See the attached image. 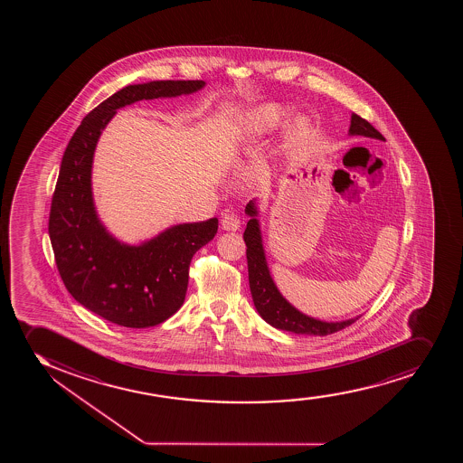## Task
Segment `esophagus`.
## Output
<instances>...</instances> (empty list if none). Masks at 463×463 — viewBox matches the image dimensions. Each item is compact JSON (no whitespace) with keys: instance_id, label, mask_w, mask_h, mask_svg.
<instances>
[{"instance_id":"1","label":"esophagus","mask_w":463,"mask_h":463,"mask_svg":"<svg viewBox=\"0 0 463 463\" xmlns=\"http://www.w3.org/2000/svg\"><path fill=\"white\" fill-rule=\"evenodd\" d=\"M221 225L227 232H236L241 227V219L234 213H225L222 219H221Z\"/></svg>"}]
</instances>
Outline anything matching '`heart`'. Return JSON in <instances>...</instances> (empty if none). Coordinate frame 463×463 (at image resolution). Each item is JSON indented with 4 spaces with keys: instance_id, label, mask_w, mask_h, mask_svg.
<instances>
[{
    "instance_id": "b5f03b06",
    "label": "heart",
    "mask_w": 463,
    "mask_h": 463,
    "mask_svg": "<svg viewBox=\"0 0 463 463\" xmlns=\"http://www.w3.org/2000/svg\"><path fill=\"white\" fill-rule=\"evenodd\" d=\"M281 118V112L278 111L277 108L267 107L264 109H260L258 114H255L253 118H250L249 122L245 123V134H260L264 133L267 129L275 127ZM244 136V134H241ZM303 136V129L299 125L292 128V140L297 142L298 138Z\"/></svg>"
}]
</instances>
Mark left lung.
<instances>
[{"label":"left lung","mask_w":463,"mask_h":463,"mask_svg":"<svg viewBox=\"0 0 463 463\" xmlns=\"http://www.w3.org/2000/svg\"><path fill=\"white\" fill-rule=\"evenodd\" d=\"M349 133L366 136V137L380 138L383 136L380 131L367 122L366 118H360L358 114H352L351 128ZM245 212L251 216L247 222V229L244 232L245 245H247V266H249V282H250L251 298L260 317L266 319L269 325L277 329L301 334V335L326 336L335 334L355 323L356 319H347L341 323H326L319 319L310 318L306 315L298 312L297 308L282 298L278 292L275 282L271 279L269 269H267L266 256L260 242V223L256 221V208L253 203L245 207Z\"/></svg>","instance_id":"left-lung-1"}]
</instances>
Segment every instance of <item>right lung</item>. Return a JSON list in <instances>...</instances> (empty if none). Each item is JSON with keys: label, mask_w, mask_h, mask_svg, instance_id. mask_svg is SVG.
Here are the masks:
<instances>
[{"label": "right lung", "mask_w": 463, "mask_h": 463, "mask_svg": "<svg viewBox=\"0 0 463 463\" xmlns=\"http://www.w3.org/2000/svg\"><path fill=\"white\" fill-rule=\"evenodd\" d=\"M203 80L125 86L81 120L64 149L49 213V238L68 292L114 325L144 329L164 323L185 301L193 256L218 232V219L181 223L138 247L123 245L99 222L90 166L97 140L118 108L190 94Z\"/></svg>", "instance_id": "add662e5"}]
</instances>
